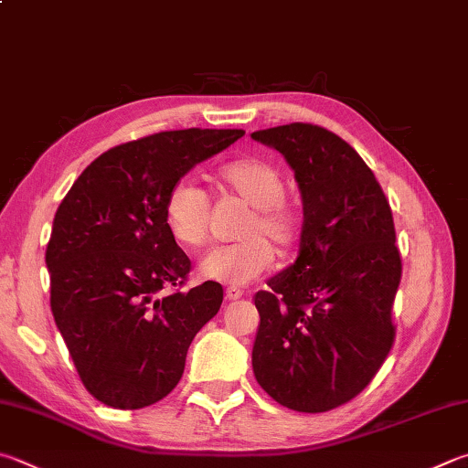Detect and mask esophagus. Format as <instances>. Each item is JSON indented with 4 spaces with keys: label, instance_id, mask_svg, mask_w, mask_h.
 Segmentation results:
<instances>
[{
    "label": "esophagus",
    "instance_id": "esophagus-1",
    "mask_svg": "<svg viewBox=\"0 0 468 468\" xmlns=\"http://www.w3.org/2000/svg\"><path fill=\"white\" fill-rule=\"evenodd\" d=\"M225 296H227V301H239L241 296H243V292L239 291V288H235V286H229L227 291H225Z\"/></svg>",
    "mask_w": 468,
    "mask_h": 468
}]
</instances>
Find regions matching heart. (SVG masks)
Segmentation results:
<instances>
[{
	"mask_svg": "<svg viewBox=\"0 0 468 468\" xmlns=\"http://www.w3.org/2000/svg\"><path fill=\"white\" fill-rule=\"evenodd\" d=\"M218 184L251 207L245 220L243 241L218 245L200 260L198 271L212 282L243 286L266 271L274 261V248L291 250L299 241L301 215L286 202L282 172L270 161L248 157L218 169ZM164 218L169 235L184 248H200L208 237L210 202L197 182L180 180L169 188L164 202Z\"/></svg>",
	"mask_w": 468,
	"mask_h": 468,
	"instance_id": "b5f03b06",
	"label": "heart"
}]
</instances>
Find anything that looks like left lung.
I'll list each match as a JSON object with an SVG mask.
<instances>
[{"instance_id": "1", "label": "left lung", "mask_w": 468, "mask_h": 468, "mask_svg": "<svg viewBox=\"0 0 468 468\" xmlns=\"http://www.w3.org/2000/svg\"><path fill=\"white\" fill-rule=\"evenodd\" d=\"M251 139L282 153L304 215L299 258L253 296V375L276 403L323 413L358 395L393 346V215L370 167L327 129L292 122Z\"/></svg>"}]
</instances>
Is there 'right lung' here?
<instances>
[{
    "mask_svg": "<svg viewBox=\"0 0 468 468\" xmlns=\"http://www.w3.org/2000/svg\"><path fill=\"white\" fill-rule=\"evenodd\" d=\"M243 131L186 129L124 143L73 182L47 245L50 311L90 393L114 410L157 403L180 382L223 286L186 292L190 260L164 218L169 188Z\"/></svg>",
    "mask_w": 468,
    "mask_h": 468,
    "instance_id": "add662e5",
    "label": "right lung"
}]
</instances>
